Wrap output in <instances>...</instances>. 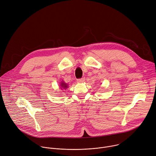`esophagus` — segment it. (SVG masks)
Masks as SVG:
<instances>
[{
  "instance_id": "1",
  "label": "esophagus",
  "mask_w": 156,
  "mask_h": 156,
  "mask_svg": "<svg viewBox=\"0 0 156 156\" xmlns=\"http://www.w3.org/2000/svg\"><path fill=\"white\" fill-rule=\"evenodd\" d=\"M84 80H85V79H84V78H80V79H78L77 80V81L78 83H83L84 81Z\"/></svg>"
}]
</instances>
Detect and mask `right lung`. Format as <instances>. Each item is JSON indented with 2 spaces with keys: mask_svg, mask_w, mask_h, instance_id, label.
I'll return each instance as SVG.
<instances>
[{
  "mask_svg": "<svg viewBox=\"0 0 156 156\" xmlns=\"http://www.w3.org/2000/svg\"><path fill=\"white\" fill-rule=\"evenodd\" d=\"M60 87H61V90H63V89H66V88H68V84L66 83H65V82H63V81H62L61 83H60Z\"/></svg>",
  "mask_w": 156,
  "mask_h": 156,
  "instance_id": "right-lung-1",
  "label": "right lung"
}]
</instances>
